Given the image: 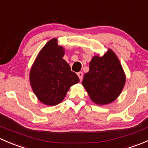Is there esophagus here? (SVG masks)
I'll list each match as a JSON object with an SVG mask.
<instances>
[{"mask_svg":"<svg viewBox=\"0 0 148 148\" xmlns=\"http://www.w3.org/2000/svg\"><path fill=\"white\" fill-rule=\"evenodd\" d=\"M77 75H78V77H79V78L80 81H82V78H83V73L80 71V72L77 73Z\"/></svg>","mask_w":148,"mask_h":148,"instance_id":"esophagus-1","label":"esophagus"}]
</instances>
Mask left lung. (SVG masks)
<instances>
[{
	"label": "left lung",
	"mask_w": 148,
	"mask_h": 148,
	"mask_svg": "<svg viewBox=\"0 0 148 148\" xmlns=\"http://www.w3.org/2000/svg\"><path fill=\"white\" fill-rule=\"evenodd\" d=\"M126 76L117 55L112 49L100 56L95 55L89 62L82 85L91 100L97 105L114 102L121 94Z\"/></svg>",
	"instance_id": "obj_1"
}]
</instances>
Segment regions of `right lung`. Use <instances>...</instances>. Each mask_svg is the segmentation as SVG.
Instances as JSON below:
<instances>
[{
    "mask_svg": "<svg viewBox=\"0 0 148 148\" xmlns=\"http://www.w3.org/2000/svg\"><path fill=\"white\" fill-rule=\"evenodd\" d=\"M65 50L52 38L41 49L31 66L29 80L37 99L48 106H55L64 100L70 87L79 82L63 59Z\"/></svg>",
    "mask_w": 148,
    "mask_h": 148,
    "instance_id": "right-lung-1",
    "label": "right lung"
}]
</instances>
